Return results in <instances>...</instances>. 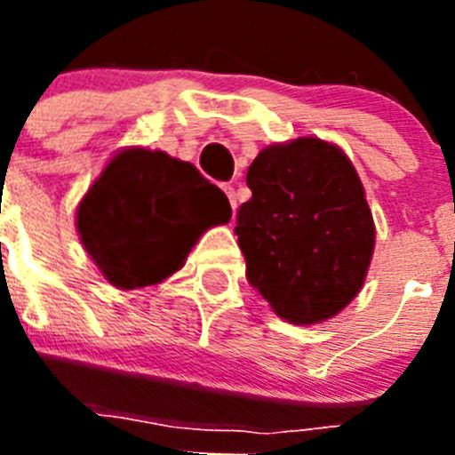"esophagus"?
<instances>
[{"instance_id": "esophagus-1", "label": "esophagus", "mask_w": 455, "mask_h": 455, "mask_svg": "<svg viewBox=\"0 0 455 455\" xmlns=\"http://www.w3.org/2000/svg\"><path fill=\"white\" fill-rule=\"evenodd\" d=\"M223 191L228 193V198H230L232 209H236V191H235V184H223Z\"/></svg>"}]
</instances>
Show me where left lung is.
Here are the masks:
<instances>
[{
	"mask_svg": "<svg viewBox=\"0 0 455 455\" xmlns=\"http://www.w3.org/2000/svg\"><path fill=\"white\" fill-rule=\"evenodd\" d=\"M246 182L235 232L248 283L291 323L335 316L363 289L376 239L348 156L305 136L259 152Z\"/></svg>",
	"mask_w": 455,
	"mask_h": 455,
	"instance_id": "obj_1",
	"label": "left lung"
}]
</instances>
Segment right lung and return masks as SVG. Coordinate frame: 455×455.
<instances>
[{"label":"right lung","mask_w":455,"mask_h":455,"mask_svg":"<svg viewBox=\"0 0 455 455\" xmlns=\"http://www.w3.org/2000/svg\"><path fill=\"white\" fill-rule=\"evenodd\" d=\"M230 216L225 193L193 164L132 148L116 155L88 188L77 230L108 283L136 289L182 268L200 235Z\"/></svg>","instance_id":"obj_1"}]
</instances>
